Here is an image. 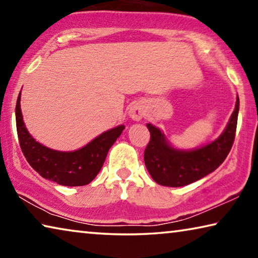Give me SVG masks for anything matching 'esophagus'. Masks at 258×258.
<instances>
[{"instance_id": "esophagus-1", "label": "esophagus", "mask_w": 258, "mask_h": 258, "mask_svg": "<svg viewBox=\"0 0 258 258\" xmlns=\"http://www.w3.org/2000/svg\"><path fill=\"white\" fill-rule=\"evenodd\" d=\"M128 116L130 118H132L133 120H141L142 117L145 116V109H143V106L140 102H134L131 104V107L128 109Z\"/></svg>"}]
</instances>
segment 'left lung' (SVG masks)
<instances>
[{
    "label": "left lung",
    "instance_id": "obj_1",
    "mask_svg": "<svg viewBox=\"0 0 258 258\" xmlns=\"http://www.w3.org/2000/svg\"><path fill=\"white\" fill-rule=\"evenodd\" d=\"M239 113L237 95L234 110L222 134L214 141L190 150L177 149L164 132L150 123V141L145 151V164L154 181L164 186H183L205 177L225 160L232 148Z\"/></svg>",
    "mask_w": 258,
    "mask_h": 258
}]
</instances>
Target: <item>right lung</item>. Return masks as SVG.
I'll use <instances>...</instances> for the list:
<instances>
[{
	"mask_svg": "<svg viewBox=\"0 0 258 258\" xmlns=\"http://www.w3.org/2000/svg\"><path fill=\"white\" fill-rule=\"evenodd\" d=\"M21 91L16 106V124L19 145L29 165L42 177L60 185L82 186L98 175L109 149L119 138L125 126L118 125L74 151H59L36 141L24 123L20 108Z\"/></svg>",
	"mask_w": 258,
	"mask_h": 258,
	"instance_id": "right-lung-1",
	"label": "right lung"
}]
</instances>
